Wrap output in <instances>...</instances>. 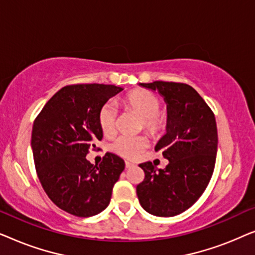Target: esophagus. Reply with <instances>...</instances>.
<instances>
[{
  "label": "esophagus",
  "instance_id": "1",
  "mask_svg": "<svg viewBox=\"0 0 255 255\" xmlns=\"http://www.w3.org/2000/svg\"><path fill=\"white\" fill-rule=\"evenodd\" d=\"M134 166H135L134 163L128 162V161H125V168H127V169H128V168H132V167H134Z\"/></svg>",
  "mask_w": 255,
  "mask_h": 255
}]
</instances>
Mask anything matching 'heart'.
I'll use <instances>...</instances> for the list:
<instances>
[{"label": "heart", "mask_w": 255, "mask_h": 255, "mask_svg": "<svg viewBox=\"0 0 255 255\" xmlns=\"http://www.w3.org/2000/svg\"><path fill=\"white\" fill-rule=\"evenodd\" d=\"M123 104L128 109L142 117V127L149 133L156 134L161 132L166 127V116L160 108V99L155 94L145 89L132 90L123 100ZM117 109L114 103L108 102L103 104L99 113V124L102 132L106 135H113L116 131ZM147 138L144 135L130 137V135H120L111 144V151L122 158L135 159L147 147Z\"/></svg>", "instance_id": "obj_1"}]
</instances>
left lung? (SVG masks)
<instances>
[{
	"label": "left lung",
	"mask_w": 255,
	"mask_h": 255,
	"mask_svg": "<svg viewBox=\"0 0 255 255\" xmlns=\"http://www.w3.org/2000/svg\"><path fill=\"white\" fill-rule=\"evenodd\" d=\"M140 86L158 92L167 103V132L155 151L162 152L168 165L159 169L151 161L140 163L145 179L137 186V196L148 214L173 217L189 209L210 182L218 144L215 115L186 83L154 81Z\"/></svg>",
	"instance_id": "left-lung-1"
}]
</instances>
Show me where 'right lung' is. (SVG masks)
Listing matches in <instances>:
<instances>
[{
	"mask_svg": "<svg viewBox=\"0 0 255 255\" xmlns=\"http://www.w3.org/2000/svg\"><path fill=\"white\" fill-rule=\"evenodd\" d=\"M123 88L113 85H71L61 88L34 120L31 135L34 166L53 203L76 217H92L110 203L124 160L106 153L100 165L87 160L103 138L99 113Z\"/></svg>",
	"mask_w": 255,
	"mask_h": 255,
	"instance_id": "add662e5",
	"label": "right lung"
}]
</instances>
